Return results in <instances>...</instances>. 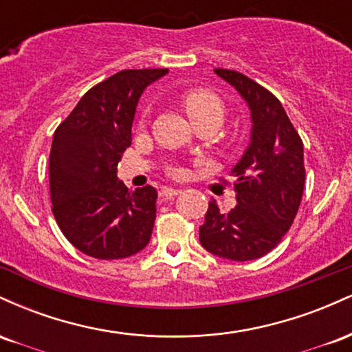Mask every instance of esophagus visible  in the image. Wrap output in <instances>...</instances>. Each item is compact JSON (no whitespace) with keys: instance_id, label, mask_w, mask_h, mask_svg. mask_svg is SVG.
Returning a JSON list of instances; mask_svg holds the SVG:
<instances>
[{"instance_id":"1","label":"esophagus","mask_w":352,"mask_h":352,"mask_svg":"<svg viewBox=\"0 0 352 352\" xmlns=\"http://www.w3.org/2000/svg\"><path fill=\"white\" fill-rule=\"evenodd\" d=\"M182 193V190H179V188H172V187H164L162 190H160L159 192V195L162 197V199H165V200H168V199H173V197H177V195H180Z\"/></svg>"}]
</instances>
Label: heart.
Segmentation results:
<instances>
[{"label": "heart", "instance_id": "heart-1", "mask_svg": "<svg viewBox=\"0 0 352 352\" xmlns=\"http://www.w3.org/2000/svg\"><path fill=\"white\" fill-rule=\"evenodd\" d=\"M182 104H184L185 112L195 127L197 125H208L213 131H217L221 127V124L225 122V117H227V107H225L223 100L212 92L201 91V89L187 92L182 99ZM145 117H147V111L144 112L142 119H140V125L145 124Z\"/></svg>", "mask_w": 352, "mask_h": 352}]
</instances>
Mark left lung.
I'll return each instance as SVG.
<instances>
[{
  "label": "left lung",
  "instance_id": "8db88e82",
  "mask_svg": "<svg viewBox=\"0 0 352 352\" xmlns=\"http://www.w3.org/2000/svg\"><path fill=\"white\" fill-rule=\"evenodd\" d=\"M250 109V144L232 168L236 207L221 213L208 204L200 243L207 252L233 261L265 256L281 241L300 208L305 188L302 142L285 109L270 91L245 74L215 69Z\"/></svg>",
  "mask_w": 352,
  "mask_h": 352
}]
</instances>
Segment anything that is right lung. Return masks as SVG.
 Listing matches in <instances>:
<instances>
[{"label": "right lung", "instance_id": "1", "mask_svg": "<svg viewBox=\"0 0 352 352\" xmlns=\"http://www.w3.org/2000/svg\"><path fill=\"white\" fill-rule=\"evenodd\" d=\"M168 69H125L89 89L56 129L50 153L52 213L79 252L119 260L148 245L157 190H129L117 164L132 142V122L145 87Z\"/></svg>", "mask_w": 352, "mask_h": 352}]
</instances>
